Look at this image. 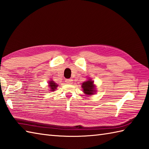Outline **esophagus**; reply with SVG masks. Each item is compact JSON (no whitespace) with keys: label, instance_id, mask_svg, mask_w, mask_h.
<instances>
[{"label":"esophagus","instance_id":"obj_1","mask_svg":"<svg viewBox=\"0 0 149 149\" xmlns=\"http://www.w3.org/2000/svg\"><path fill=\"white\" fill-rule=\"evenodd\" d=\"M72 81L73 80L72 79H67V80H65V82L68 84H71L72 83Z\"/></svg>","mask_w":149,"mask_h":149}]
</instances>
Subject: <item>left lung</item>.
<instances>
[{"instance_id":"8db88e82","label":"left lung","mask_w":149,"mask_h":149,"mask_svg":"<svg viewBox=\"0 0 149 149\" xmlns=\"http://www.w3.org/2000/svg\"><path fill=\"white\" fill-rule=\"evenodd\" d=\"M81 87L83 88L84 93L87 95H92L96 91L95 90L96 89L95 84H94V81H92L90 79L87 81H84L82 84Z\"/></svg>"}]
</instances>
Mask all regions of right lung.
Returning a JSON list of instances; mask_svg holds the SVG:
<instances>
[{"mask_svg": "<svg viewBox=\"0 0 149 149\" xmlns=\"http://www.w3.org/2000/svg\"><path fill=\"white\" fill-rule=\"evenodd\" d=\"M49 86L51 91H54L58 86V84H56V83L54 82V81L51 80L49 81Z\"/></svg>", "mask_w": 149, "mask_h": 149, "instance_id": "add662e5", "label": "right lung"}]
</instances>
